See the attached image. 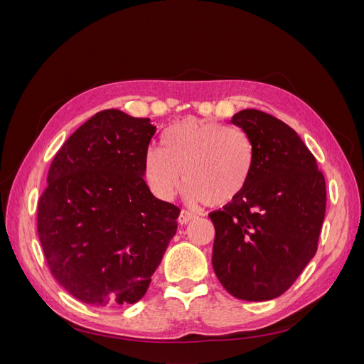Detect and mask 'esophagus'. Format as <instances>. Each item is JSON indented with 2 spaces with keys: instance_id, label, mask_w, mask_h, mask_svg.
Segmentation results:
<instances>
[{
  "instance_id": "esophagus-1",
  "label": "esophagus",
  "mask_w": 364,
  "mask_h": 364,
  "mask_svg": "<svg viewBox=\"0 0 364 364\" xmlns=\"http://www.w3.org/2000/svg\"><path fill=\"white\" fill-rule=\"evenodd\" d=\"M194 218H196V215H194L193 213H190V211H185V209H182L181 214H179L178 222H179L181 225H186V223H190L191 220H194Z\"/></svg>"
}]
</instances>
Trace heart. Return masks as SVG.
<instances>
[{"label": "heart", "mask_w": 364, "mask_h": 364, "mask_svg": "<svg viewBox=\"0 0 364 364\" xmlns=\"http://www.w3.org/2000/svg\"><path fill=\"white\" fill-rule=\"evenodd\" d=\"M253 144L245 130L213 119L185 118L162 135V149L144 155V174L151 193L171 200L183 183L188 199L225 206L245 191L253 170Z\"/></svg>", "instance_id": "1"}]
</instances>
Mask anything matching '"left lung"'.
<instances>
[{
	"mask_svg": "<svg viewBox=\"0 0 364 364\" xmlns=\"http://www.w3.org/2000/svg\"><path fill=\"white\" fill-rule=\"evenodd\" d=\"M230 121L249 135L255 161L245 191L209 214L213 267L237 299L270 301L287 291L314 257L326 209L325 178L284 121L257 109Z\"/></svg>",
	"mask_w": 364,
	"mask_h": 364,
	"instance_id": "obj_1",
	"label": "left lung"
}]
</instances>
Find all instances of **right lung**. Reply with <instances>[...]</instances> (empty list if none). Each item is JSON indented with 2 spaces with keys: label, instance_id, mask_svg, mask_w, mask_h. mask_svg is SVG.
Listing matches in <instances>:
<instances>
[{
  "label": "right lung",
  "instance_id": "obj_1",
  "mask_svg": "<svg viewBox=\"0 0 364 364\" xmlns=\"http://www.w3.org/2000/svg\"><path fill=\"white\" fill-rule=\"evenodd\" d=\"M156 127L118 109L95 114L54 156L38 203L48 269L85 304L118 308L146 294L181 209L151 194L144 155Z\"/></svg>",
  "mask_w": 364,
  "mask_h": 364
}]
</instances>
